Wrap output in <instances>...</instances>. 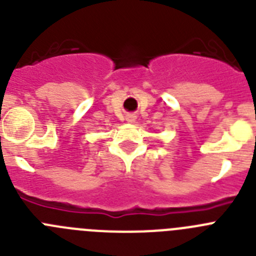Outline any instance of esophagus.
I'll use <instances>...</instances> for the list:
<instances>
[{
	"label": "esophagus",
	"instance_id": "34e87169",
	"mask_svg": "<svg viewBox=\"0 0 256 256\" xmlns=\"http://www.w3.org/2000/svg\"><path fill=\"white\" fill-rule=\"evenodd\" d=\"M126 120L130 122V123H133V122L136 120V116L134 115H128V116H126Z\"/></svg>",
	"mask_w": 256,
	"mask_h": 256
}]
</instances>
